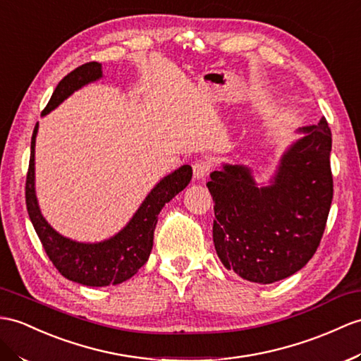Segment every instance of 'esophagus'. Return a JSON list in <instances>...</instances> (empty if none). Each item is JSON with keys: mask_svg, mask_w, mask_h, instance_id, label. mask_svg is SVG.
I'll use <instances>...</instances> for the list:
<instances>
[{"mask_svg": "<svg viewBox=\"0 0 361 361\" xmlns=\"http://www.w3.org/2000/svg\"><path fill=\"white\" fill-rule=\"evenodd\" d=\"M211 166H213V162H211V159H199L195 165H192V174H195V179L200 180L207 178V174L209 173Z\"/></svg>", "mask_w": 361, "mask_h": 361, "instance_id": "1", "label": "esophagus"}]
</instances>
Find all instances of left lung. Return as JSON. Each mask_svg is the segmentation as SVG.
I'll return each mask as SVG.
<instances>
[{
  "label": "left lung",
  "mask_w": 361,
  "mask_h": 361,
  "mask_svg": "<svg viewBox=\"0 0 361 361\" xmlns=\"http://www.w3.org/2000/svg\"><path fill=\"white\" fill-rule=\"evenodd\" d=\"M274 174L259 185L247 165L224 164L209 174L213 240L226 269L268 285L295 274L317 251L332 202L328 122L302 127Z\"/></svg>",
  "instance_id": "1"
}]
</instances>
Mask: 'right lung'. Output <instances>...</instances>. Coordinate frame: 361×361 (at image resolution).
<instances>
[{
  "label": "right lung",
  "instance_id": "add662e5",
  "mask_svg": "<svg viewBox=\"0 0 361 361\" xmlns=\"http://www.w3.org/2000/svg\"><path fill=\"white\" fill-rule=\"evenodd\" d=\"M102 78L99 63H87L75 68L61 79L51 94L42 116L55 110L70 94L81 87ZM38 124L35 126L30 144V162L25 179V205L29 217L49 259L66 279L85 286L119 285L133 277L137 269L150 257L153 248L154 228L157 216L166 202L185 188L192 176L190 165H182L156 183L148 192L133 217L122 230L107 240L96 243L76 242L59 234L49 225L41 214L37 191H35V142H37Z\"/></svg>",
  "mask_w": 361,
  "mask_h": 361
}]
</instances>
